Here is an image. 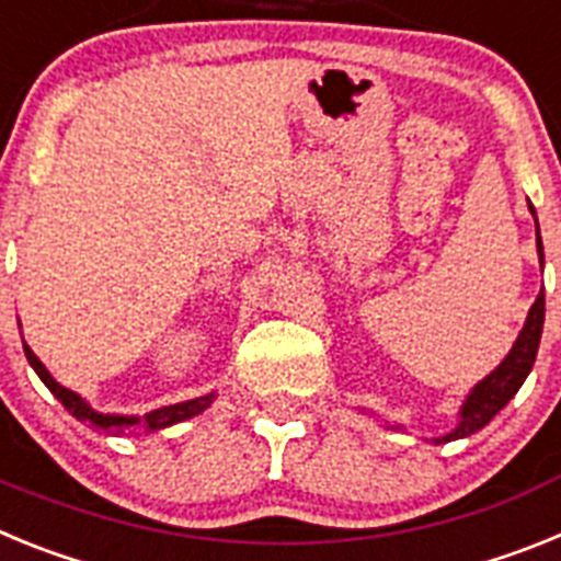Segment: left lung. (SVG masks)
<instances>
[{"mask_svg":"<svg viewBox=\"0 0 561 561\" xmlns=\"http://www.w3.org/2000/svg\"><path fill=\"white\" fill-rule=\"evenodd\" d=\"M528 210H531L534 221H537V210L528 202ZM537 252H539V264H545V252H542V238H539V225H537ZM542 323H545V289H539L537 300H534L531 311L525 317V325L519 331L517 342L512 345V351L505 354V359L500 362L492 374L480 379L469 396L463 399L458 410V424L449 430L447 435H438L433 438V444H449V440L466 438V435L478 433L483 430L500 410L508 404V401L517 396V390L523 388V381L531 374L534 362H537L539 340H542ZM390 427V424H388ZM396 430H401V424H396Z\"/></svg>","mask_w":561,"mask_h":561,"instance_id":"obj_1","label":"left lung"}]
</instances>
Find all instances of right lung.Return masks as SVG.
I'll return each mask as SVG.
<instances>
[{
  "mask_svg": "<svg viewBox=\"0 0 561 561\" xmlns=\"http://www.w3.org/2000/svg\"><path fill=\"white\" fill-rule=\"evenodd\" d=\"M24 356H27L30 368L38 374V379L47 385L49 393L56 396V399L61 401L69 413L76 415L78 421H89L92 427L108 430V433H126V430H131V427H142V430H148V433H153V430H165V427H171V424H180V421H187V419H193V415L205 413L213 401H216V393H207V396H199V399H187V401H180V404H168V408L151 410V413H146V415L98 413V410L89 408V401L81 399L76 390L64 388V385H58V381L53 379V374L44 368V362L38 359L33 351H30L27 342H24Z\"/></svg>",
  "mask_w": 561,
  "mask_h": 561,
  "instance_id": "1",
  "label": "right lung"
}]
</instances>
